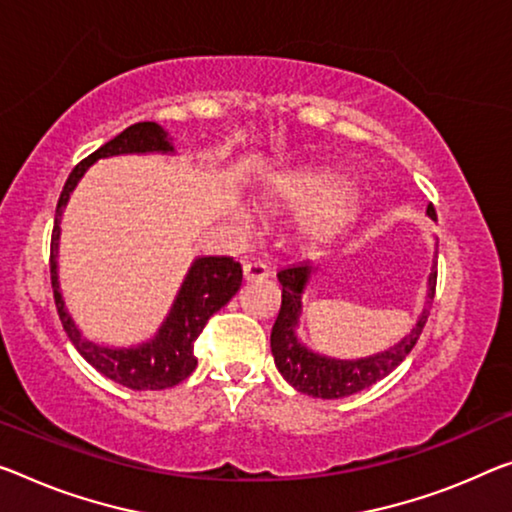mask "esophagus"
<instances>
[{"label":"esophagus","mask_w":512,"mask_h":512,"mask_svg":"<svg viewBox=\"0 0 512 512\" xmlns=\"http://www.w3.org/2000/svg\"><path fill=\"white\" fill-rule=\"evenodd\" d=\"M242 274H245V281H263L270 277L263 263H245L242 265Z\"/></svg>","instance_id":"34e87169"}]
</instances>
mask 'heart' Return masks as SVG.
<instances>
[{
  "label": "heart",
  "instance_id": "b5f03b06",
  "mask_svg": "<svg viewBox=\"0 0 512 512\" xmlns=\"http://www.w3.org/2000/svg\"><path fill=\"white\" fill-rule=\"evenodd\" d=\"M343 183L341 178L322 171H302L290 174L274 185V196L293 206H309L311 212L306 217V229L311 233H327L341 217V208L334 203L341 199ZM235 217L247 219L249 212L245 206H235Z\"/></svg>",
  "mask_w": 512,
  "mask_h": 512
}]
</instances>
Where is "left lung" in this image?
Wrapping results in <instances>:
<instances>
[{
    "mask_svg": "<svg viewBox=\"0 0 512 512\" xmlns=\"http://www.w3.org/2000/svg\"><path fill=\"white\" fill-rule=\"evenodd\" d=\"M428 215L435 219V206H428ZM311 263H297L290 267H283L277 272V279L281 283V309L277 322L272 327L270 345L274 364H277L279 373L286 377L288 384H293L297 391L306 393L313 398H345L352 396L361 389L373 387L375 382H380L382 377H387L393 368L403 364V359L410 355L412 348L419 341V336L426 327L428 309L416 320V327L407 334L403 341L393 348L380 352V355L355 359V361H343V359H329L316 355V352L306 350L304 345L297 341L295 327L302 313V293L306 281L311 277ZM437 286V263L432 265V272L428 277V300L426 304H432Z\"/></svg>",
    "mask_w": 512,
    "mask_h": 512,
    "instance_id": "1",
    "label": "left lung"
}]
</instances>
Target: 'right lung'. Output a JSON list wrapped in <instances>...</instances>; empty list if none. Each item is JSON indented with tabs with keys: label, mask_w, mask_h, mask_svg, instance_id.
<instances>
[{
	"label": "right lung",
	"mask_w": 512,
	"mask_h": 512,
	"mask_svg": "<svg viewBox=\"0 0 512 512\" xmlns=\"http://www.w3.org/2000/svg\"><path fill=\"white\" fill-rule=\"evenodd\" d=\"M174 153L169 132L153 121L135 123L125 128L96 153H91L77 167L70 171L64 190H61L57 212H54V229L50 242V279L57 313L66 334L77 352L89 361L109 380L132 391H157L176 387L185 377H190L196 368L194 341L206 327L212 313H217L242 286V267L231 256H203L196 258L190 272L180 286L176 302L171 306L167 320L162 322L160 332L151 341L141 343L137 348H105L96 345L80 334L75 322L70 320L64 300H61L59 277H57V256H59V235H61V212L70 199V192L80 183L84 171L100 157H112L123 153Z\"/></svg>",
	"instance_id": "obj_1"
}]
</instances>
